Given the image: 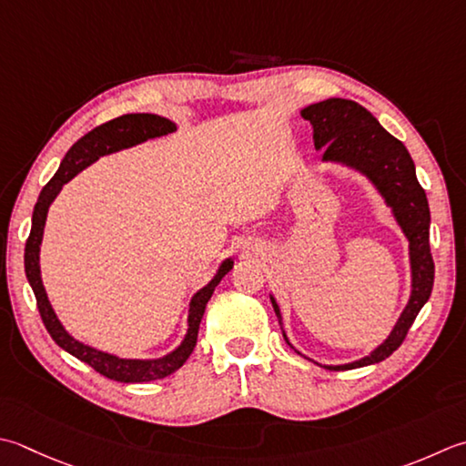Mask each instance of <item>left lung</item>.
I'll return each mask as SVG.
<instances>
[{"instance_id":"1","label":"left lung","mask_w":466,"mask_h":466,"mask_svg":"<svg viewBox=\"0 0 466 466\" xmlns=\"http://www.w3.org/2000/svg\"><path fill=\"white\" fill-rule=\"evenodd\" d=\"M300 116L313 127L315 149L323 151V163H335V166L351 169L366 177L384 199L391 218L408 240L410 297L394 329L378 348H373L360 360L339 363V366H325V363L315 361L317 366L331 371L371 366V363L390 358L402 345L416 315L431 299L434 282V262L431 242H428L431 238V208H428L422 186L418 184L414 161L404 143L390 135L368 108L348 98H327L305 106ZM270 300L279 317L282 337L295 350V345L289 341L285 329H282V315L277 299L270 295ZM295 351L303 355L299 350Z\"/></svg>"}]
</instances>
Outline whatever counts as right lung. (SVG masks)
<instances>
[{"mask_svg":"<svg viewBox=\"0 0 466 466\" xmlns=\"http://www.w3.org/2000/svg\"><path fill=\"white\" fill-rule=\"evenodd\" d=\"M173 131H177V127L166 116L151 115V113H131V115L116 116L113 121L100 125L96 129L86 133L85 137H80V139L68 149V153L64 155V159L60 161V167L56 173H54V177L40 191V198L38 202H35L34 214H32V230L25 242V252H24L25 277L34 290L40 317L52 339L56 341L64 351H68L70 355H75L76 360L88 363L90 368L96 370L98 373H103L105 378L123 381V384H139V381L161 380L184 366L186 360L196 348L198 329H199V323H202L208 300L212 297L218 282H220L224 275H228V272L232 270L234 260L224 258L220 262V267H218L216 275L212 277V280L191 297L189 307H187V329H186L184 339H181V343L176 350L161 355V358H149V360L118 358L115 353L100 351L96 348H90V345L78 341L76 337H72L60 323L56 311H54V307L50 305L48 295H46V289L42 282L40 246L44 238V226H46V218H48V208L60 194L62 186L68 184V181L75 176H78L82 169L93 166V163L103 157V155L131 149L135 145H141L149 139H157V137H166Z\"/></svg>","mask_w":466,"mask_h":466,"instance_id":"right-lung-1","label":"right lung"}]
</instances>
